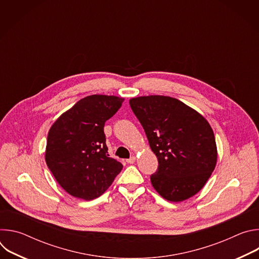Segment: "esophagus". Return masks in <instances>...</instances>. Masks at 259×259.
Masks as SVG:
<instances>
[{
	"label": "esophagus",
	"mask_w": 259,
	"mask_h": 259,
	"mask_svg": "<svg viewBox=\"0 0 259 259\" xmlns=\"http://www.w3.org/2000/svg\"><path fill=\"white\" fill-rule=\"evenodd\" d=\"M135 160H136L135 157H131V158H129L128 160H126V162H127L128 164H133V163L135 162Z\"/></svg>",
	"instance_id": "obj_1"
}]
</instances>
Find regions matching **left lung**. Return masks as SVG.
Instances as JSON below:
<instances>
[{
    "instance_id": "1",
    "label": "left lung",
    "mask_w": 259,
    "mask_h": 259,
    "mask_svg": "<svg viewBox=\"0 0 259 259\" xmlns=\"http://www.w3.org/2000/svg\"><path fill=\"white\" fill-rule=\"evenodd\" d=\"M129 103L158 158V169L151 175L154 189L171 202L196 195L217 160L209 123L195 109L169 96H141Z\"/></svg>"
}]
</instances>
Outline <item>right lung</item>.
<instances>
[{"mask_svg": "<svg viewBox=\"0 0 259 259\" xmlns=\"http://www.w3.org/2000/svg\"><path fill=\"white\" fill-rule=\"evenodd\" d=\"M124 98L90 95L62 114L49 130L46 163L60 187L72 197L101 196L123 169L107 155L104 123Z\"/></svg>", "mask_w": 259, "mask_h": 259, "instance_id": "obj_1", "label": "right lung"}]
</instances>
